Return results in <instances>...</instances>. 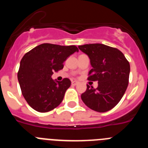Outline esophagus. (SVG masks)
<instances>
[{
  "mask_svg": "<svg viewBox=\"0 0 148 148\" xmlns=\"http://www.w3.org/2000/svg\"><path fill=\"white\" fill-rule=\"evenodd\" d=\"M78 82H77V81H73V82H72V85H76V84H78Z\"/></svg>",
  "mask_w": 148,
  "mask_h": 148,
  "instance_id": "34e87169",
  "label": "esophagus"
}]
</instances>
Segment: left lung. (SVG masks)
I'll return each instance as SVG.
<instances>
[{
  "label": "left lung",
  "instance_id": "left-lung-1",
  "mask_svg": "<svg viewBox=\"0 0 148 148\" xmlns=\"http://www.w3.org/2000/svg\"><path fill=\"white\" fill-rule=\"evenodd\" d=\"M90 59L92 68L89 81L98 82V87L87 84L82 94L83 102L90 109L104 113L113 109L123 97L129 82L130 64L118 49L102 44L78 46Z\"/></svg>",
  "mask_w": 148,
  "mask_h": 148
}]
</instances>
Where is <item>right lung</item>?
I'll list each match as a JSON object with an SVG mask.
<instances>
[{"mask_svg":"<svg viewBox=\"0 0 148 148\" xmlns=\"http://www.w3.org/2000/svg\"><path fill=\"white\" fill-rule=\"evenodd\" d=\"M78 51L76 46L42 44L23 56L18 79L23 97L31 108L46 113L61 104L71 82L67 78L55 82L51 76L54 72L62 70L64 61Z\"/></svg>","mask_w":148,"mask_h":148,"instance_id":"1","label":"right lung"}]
</instances>
